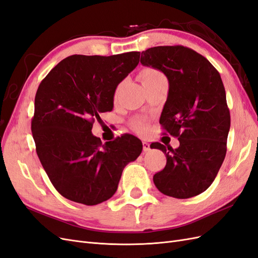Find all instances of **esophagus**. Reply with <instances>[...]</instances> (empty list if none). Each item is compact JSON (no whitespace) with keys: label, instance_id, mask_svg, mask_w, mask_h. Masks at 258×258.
<instances>
[{"label":"esophagus","instance_id":"34e87169","mask_svg":"<svg viewBox=\"0 0 258 258\" xmlns=\"http://www.w3.org/2000/svg\"><path fill=\"white\" fill-rule=\"evenodd\" d=\"M150 150H151V144L146 141H143V151L148 152Z\"/></svg>","mask_w":258,"mask_h":258}]
</instances>
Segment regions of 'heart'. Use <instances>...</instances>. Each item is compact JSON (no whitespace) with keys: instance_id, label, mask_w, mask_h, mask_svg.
Returning a JSON list of instances; mask_svg holds the SVG:
<instances>
[{"instance_id":"obj_1","label":"heart","mask_w":258,"mask_h":258,"mask_svg":"<svg viewBox=\"0 0 258 258\" xmlns=\"http://www.w3.org/2000/svg\"><path fill=\"white\" fill-rule=\"evenodd\" d=\"M161 75L162 74L159 71H157V70L151 69V68L143 70L141 74H140V76H141L142 83L146 82L148 80L155 79V77L161 76ZM132 124H134V128L139 132H144L146 130V121H145L144 118H136V119H134V121H132Z\"/></svg>"}]
</instances>
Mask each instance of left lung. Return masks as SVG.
<instances>
[{
  "label": "left lung",
  "instance_id": "left-lung-1",
  "mask_svg": "<svg viewBox=\"0 0 258 258\" xmlns=\"http://www.w3.org/2000/svg\"><path fill=\"white\" fill-rule=\"evenodd\" d=\"M141 63L167 76L169 92L159 122L179 141L177 148L151 144L167 157L154 183L170 197L197 196L213 183L227 151L230 113L221 75L208 59L181 45L148 48Z\"/></svg>",
  "mask_w": 258,
  "mask_h": 258
}]
</instances>
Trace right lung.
I'll use <instances>...</instances> for the list:
<instances>
[{
  "label": "right lung",
  "mask_w": 258,
  "mask_h": 258,
  "mask_svg": "<svg viewBox=\"0 0 258 258\" xmlns=\"http://www.w3.org/2000/svg\"><path fill=\"white\" fill-rule=\"evenodd\" d=\"M139 61V51L73 54L38 86L31 130L45 172L64 198L86 206L110 199L123 168L141 154L142 142L135 136L103 144L91 134L100 115L113 110L117 86Z\"/></svg>",
  "instance_id": "add662e5"
}]
</instances>
